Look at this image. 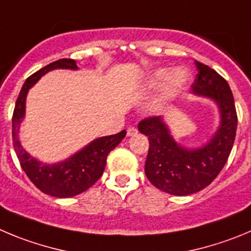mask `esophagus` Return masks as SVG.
Returning a JSON list of instances; mask_svg holds the SVG:
<instances>
[{
	"label": "esophagus",
	"mask_w": 251,
	"mask_h": 251,
	"mask_svg": "<svg viewBox=\"0 0 251 251\" xmlns=\"http://www.w3.org/2000/svg\"><path fill=\"white\" fill-rule=\"evenodd\" d=\"M137 133V128L133 127V126H130V127L127 128V136H135Z\"/></svg>",
	"instance_id": "1"
}]
</instances>
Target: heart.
I'll list each match as a JSON object with an SVG mask.
<instances>
[{
    "instance_id": "heart-1",
    "label": "heart",
    "mask_w": 251,
    "mask_h": 251,
    "mask_svg": "<svg viewBox=\"0 0 251 251\" xmlns=\"http://www.w3.org/2000/svg\"><path fill=\"white\" fill-rule=\"evenodd\" d=\"M188 79L189 73L184 68H177L173 72H171L167 68H162L153 73V75L149 81V86L156 89L165 85L162 91V99H170L186 85Z\"/></svg>"
}]
</instances>
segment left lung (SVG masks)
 I'll return each instance as SVG.
<instances>
[{
  "instance_id": "8db88e82",
  "label": "left lung",
  "mask_w": 251,
  "mask_h": 251,
  "mask_svg": "<svg viewBox=\"0 0 251 251\" xmlns=\"http://www.w3.org/2000/svg\"><path fill=\"white\" fill-rule=\"evenodd\" d=\"M194 63L198 73L192 90L214 99L221 111V126L210 141L202 149L187 150L173 140L158 116L145 118L139 123V131L150 142L145 163L146 177L156 188L173 196L197 193L214 181L228 161L238 126L229 84L208 65L197 60Z\"/></svg>"
}]
</instances>
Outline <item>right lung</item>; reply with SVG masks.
<instances>
[{
	"instance_id": "right-lung-1",
	"label": "right lung",
	"mask_w": 251,
	"mask_h": 251,
	"mask_svg": "<svg viewBox=\"0 0 251 251\" xmlns=\"http://www.w3.org/2000/svg\"><path fill=\"white\" fill-rule=\"evenodd\" d=\"M53 69H78L74 59H59L46 65L25 79L16 101L12 116V140L21 167L30 182L43 193L58 198H68L83 193L101 177L106 166L107 154L126 136V130L100 137L89 144L64 162L43 165L22 149L18 140L20 124L25 116V97L28 89L39 80L42 75Z\"/></svg>"
}]
</instances>
